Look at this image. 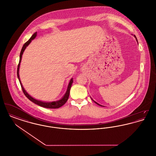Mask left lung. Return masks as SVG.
<instances>
[{"mask_svg":"<svg viewBox=\"0 0 156 156\" xmlns=\"http://www.w3.org/2000/svg\"><path fill=\"white\" fill-rule=\"evenodd\" d=\"M132 35H133V34H132ZM134 37H135V38H136V41H137V43H138V41H137V38H136V36L135 35H134L133 36ZM92 99V98H91ZM92 100L95 103V104H97L98 105H99V106H102V105H100V104H98V103H97V102H95V101H94L92 99Z\"/></svg>","mask_w":156,"mask_h":156,"instance_id":"obj_1","label":"left lung"}]
</instances>
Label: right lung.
I'll list each match as a JSON object with an SVG mask.
<instances>
[{
  "instance_id": "right-lung-1",
  "label": "right lung",
  "mask_w": 156,
  "mask_h": 156,
  "mask_svg": "<svg viewBox=\"0 0 156 156\" xmlns=\"http://www.w3.org/2000/svg\"><path fill=\"white\" fill-rule=\"evenodd\" d=\"M37 36V32H36L35 33H34L33 34V36L31 37H30V39L26 42L24 43V44L23 45V46L22 48V50H21V52L20 54V59H19V65H18V67H17V78L19 80L20 82V85L22 87V88L23 92L24 93V94L25 95V96L27 97L30 101H31L32 102L34 103L36 105H38L41 107H43V108H49V109H57V108H59L60 107H61L62 105H64V104L66 103V102L69 98V91H70V89H71V85H72V83L73 82V78H71L70 80V81L69 82V83L68 85V87H67V90H66V94H64V95L63 97L61 98V99H60L58 101H52V102H44V101H40V100H37L36 99L33 98L31 95H30L27 92L26 90L24 89V88H23V87L22 83L20 81V76H19V68H20V62H21V61H22V55L23 54V52L24 51L25 49L26 48V47L30 44V43L31 42V41L33 40H34L36 37Z\"/></svg>"
}]
</instances>
